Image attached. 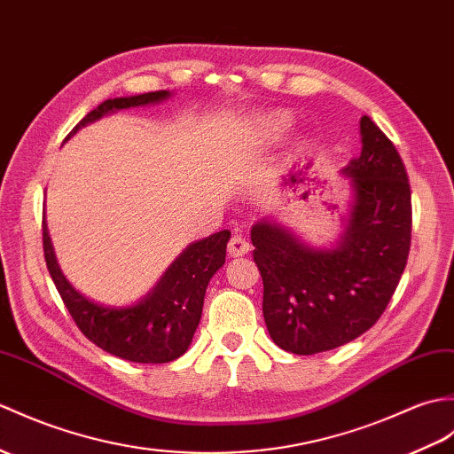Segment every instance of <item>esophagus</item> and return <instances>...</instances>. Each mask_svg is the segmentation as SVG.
Wrapping results in <instances>:
<instances>
[{
  "label": "esophagus",
  "mask_w": 454,
  "mask_h": 454,
  "mask_svg": "<svg viewBox=\"0 0 454 454\" xmlns=\"http://www.w3.org/2000/svg\"><path fill=\"white\" fill-rule=\"evenodd\" d=\"M249 251V241L241 236H234L228 244V255L230 257H241Z\"/></svg>",
  "instance_id": "esophagus-1"
}]
</instances>
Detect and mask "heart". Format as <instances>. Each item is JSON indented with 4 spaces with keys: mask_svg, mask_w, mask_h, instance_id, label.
I'll list each match as a JSON object with an SVG mask.
<instances>
[{
    "mask_svg": "<svg viewBox=\"0 0 454 454\" xmlns=\"http://www.w3.org/2000/svg\"><path fill=\"white\" fill-rule=\"evenodd\" d=\"M290 128V115L286 112H269L257 118L255 131L265 141H278Z\"/></svg>",
    "mask_w": 454,
    "mask_h": 454,
    "instance_id": "heart-1",
    "label": "heart"
}]
</instances>
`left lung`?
<instances>
[{
  "label": "left lung",
  "instance_id": "obj_1",
  "mask_svg": "<svg viewBox=\"0 0 454 454\" xmlns=\"http://www.w3.org/2000/svg\"><path fill=\"white\" fill-rule=\"evenodd\" d=\"M360 135L362 153L342 170L352 201L334 246L305 244L275 216L251 228L267 329L292 354L333 350L370 331L406 267L412 234L406 168L367 115Z\"/></svg>",
  "mask_w": 454,
  "mask_h": 454
}]
</instances>
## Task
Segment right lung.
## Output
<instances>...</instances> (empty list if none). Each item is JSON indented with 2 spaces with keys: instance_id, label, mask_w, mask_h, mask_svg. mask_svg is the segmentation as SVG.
Segmentation results:
<instances>
[{
  "instance_id": "obj_1",
  "label": "right lung",
  "mask_w": 454,
  "mask_h": 454,
  "mask_svg": "<svg viewBox=\"0 0 454 454\" xmlns=\"http://www.w3.org/2000/svg\"><path fill=\"white\" fill-rule=\"evenodd\" d=\"M170 97V90H156L137 97L110 98L84 115L67 135V139L84 125L94 123L104 115L149 106ZM228 239L230 231L223 230L189 244L145 298L125 308H112L82 296L66 278L58 265L46 218L42 220L46 265L73 321L102 350L135 364H168L185 354L201 321L208 280L226 261Z\"/></svg>"
}]
</instances>
